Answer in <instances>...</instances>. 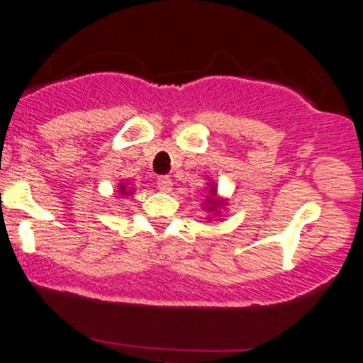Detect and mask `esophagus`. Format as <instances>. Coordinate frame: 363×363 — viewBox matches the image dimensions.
I'll use <instances>...</instances> for the list:
<instances>
[{
  "instance_id": "obj_1",
  "label": "esophagus",
  "mask_w": 363,
  "mask_h": 363,
  "mask_svg": "<svg viewBox=\"0 0 363 363\" xmlns=\"http://www.w3.org/2000/svg\"><path fill=\"white\" fill-rule=\"evenodd\" d=\"M172 186H173V182H172V179H169V177H159V179H157V188H159L160 191H169V190H172Z\"/></svg>"
}]
</instances>
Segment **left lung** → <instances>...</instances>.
I'll return each mask as SVG.
<instances>
[{"mask_svg":"<svg viewBox=\"0 0 363 363\" xmlns=\"http://www.w3.org/2000/svg\"><path fill=\"white\" fill-rule=\"evenodd\" d=\"M212 195H216V191H212ZM208 201H212V203H210V206H208V208H212V210L213 208L219 206V204H223V203H217V199H208Z\"/></svg>","mask_w":363,"mask_h":363,"instance_id":"left-lung-1","label":"left lung"}]
</instances>
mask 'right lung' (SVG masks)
<instances>
[{"instance_id": "obj_1", "label": "right lung", "mask_w": 363, "mask_h": 363, "mask_svg": "<svg viewBox=\"0 0 363 363\" xmlns=\"http://www.w3.org/2000/svg\"><path fill=\"white\" fill-rule=\"evenodd\" d=\"M121 194H122V195L125 194V188H124V186H121ZM125 195H128V194H125Z\"/></svg>"}]
</instances>
